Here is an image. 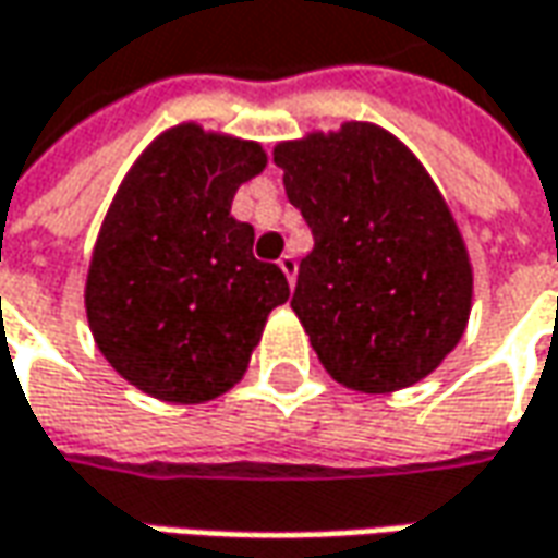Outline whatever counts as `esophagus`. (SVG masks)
Here are the masks:
<instances>
[{
  "label": "esophagus",
  "instance_id": "esophagus-1",
  "mask_svg": "<svg viewBox=\"0 0 558 558\" xmlns=\"http://www.w3.org/2000/svg\"><path fill=\"white\" fill-rule=\"evenodd\" d=\"M278 265H280V271L287 275V280H290V287H293V283H296V271H299L296 256H290V253H283V256H280V259H278Z\"/></svg>",
  "mask_w": 558,
  "mask_h": 558
}]
</instances>
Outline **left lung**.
<instances>
[{
    "label": "left lung",
    "instance_id": "8db88e82",
    "mask_svg": "<svg viewBox=\"0 0 558 558\" xmlns=\"http://www.w3.org/2000/svg\"><path fill=\"white\" fill-rule=\"evenodd\" d=\"M275 163L315 234L290 305L324 371L364 395L426 379L472 312L470 250L426 166L364 120L278 142Z\"/></svg>",
    "mask_w": 558,
    "mask_h": 558
}]
</instances>
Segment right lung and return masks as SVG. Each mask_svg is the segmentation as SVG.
<instances>
[{"instance_id": "obj_1", "label": "right lung", "mask_w": 558, "mask_h": 558, "mask_svg": "<svg viewBox=\"0 0 558 558\" xmlns=\"http://www.w3.org/2000/svg\"><path fill=\"white\" fill-rule=\"evenodd\" d=\"M268 166L259 142L179 123L160 132L107 206L86 275V317L107 364L150 398L213 401L250 367L268 315L290 299L253 256L238 187Z\"/></svg>"}]
</instances>
